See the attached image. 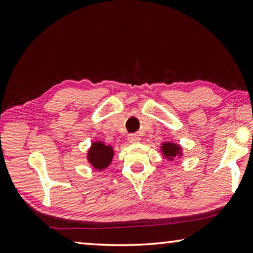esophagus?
<instances>
[{
    "mask_svg": "<svg viewBox=\"0 0 253 253\" xmlns=\"http://www.w3.org/2000/svg\"><path fill=\"white\" fill-rule=\"evenodd\" d=\"M128 140H129L130 143H137L140 140V137L137 134H129L128 135Z\"/></svg>",
    "mask_w": 253,
    "mask_h": 253,
    "instance_id": "1",
    "label": "esophagus"
}]
</instances>
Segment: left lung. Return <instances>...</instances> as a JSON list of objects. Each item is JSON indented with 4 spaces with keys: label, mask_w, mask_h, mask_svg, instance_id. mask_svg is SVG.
Listing matches in <instances>:
<instances>
[{
    "label": "left lung",
    "mask_w": 253,
    "mask_h": 253,
    "mask_svg": "<svg viewBox=\"0 0 253 253\" xmlns=\"http://www.w3.org/2000/svg\"><path fill=\"white\" fill-rule=\"evenodd\" d=\"M163 153H164V155L169 158V160H172L173 157L176 156V154L179 153V146L172 143H166L163 145Z\"/></svg>",
    "instance_id": "8db88e82"
}]
</instances>
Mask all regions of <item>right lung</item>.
<instances>
[{
	"instance_id": "add662e5",
	"label": "right lung",
	"mask_w": 253,
	"mask_h": 253,
	"mask_svg": "<svg viewBox=\"0 0 253 253\" xmlns=\"http://www.w3.org/2000/svg\"><path fill=\"white\" fill-rule=\"evenodd\" d=\"M114 151L110 146H106L104 143L97 142L92 145L88 154V160L95 169H102L107 168L113 158Z\"/></svg>"
}]
</instances>
